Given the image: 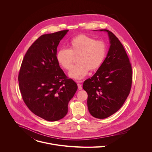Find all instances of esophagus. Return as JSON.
Returning a JSON list of instances; mask_svg holds the SVG:
<instances>
[{"mask_svg":"<svg viewBox=\"0 0 152 152\" xmlns=\"http://www.w3.org/2000/svg\"><path fill=\"white\" fill-rule=\"evenodd\" d=\"M76 82L77 83V86H78V89H79V90H82V85L80 83H81V82H82V81H76Z\"/></svg>","mask_w":152,"mask_h":152,"instance_id":"1","label":"esophagus"}]
</instances>
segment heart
Masks as SVG:
<instances>
[{"label": "heart", "mask_w": 152, "mask_h": 152, "mask_svg": "<svg viewBox=\"0 0 152 152\" xmlns=\"http://www.w3.org/2000/svg\"><path fill=\"white\" fill-rule=\"evenodd\" d=\"M69 49L62 48L56 53V60L64 69L70 70L73 66L75 57L78 64L69 72V76L81 79L87 75L89 70L95 71L102 64L106 53L105 43L95 40L85 34L78 35L69 42Z\"/></svg>", "instance_id": "heart-1"}]
</instances>
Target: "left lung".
<instances>
[{
	"label": "left lung",
	"instance_id": "obj_1",
	"mask_svg": "<svg viewBox=\"0 0 152 152\" xmlns=\"http://www.w3.org/2000/svg\"><path fill=\"white\" fill-rule=\"evenodd\" d=\"M99 31L107 33L110 47L96 73L83 82V88L88 94L90 113L103 119L115 113L124 104L131 89L132 70L124 48L117 37L107 29Z\"/></svg>",
	"mask_w": 152,
	"mask_h": 152
}]
</instances>
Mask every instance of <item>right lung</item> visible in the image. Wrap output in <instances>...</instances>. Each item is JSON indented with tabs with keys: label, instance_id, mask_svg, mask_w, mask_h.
<instances>
[{
	"label": "right lung",
	"instance_id": "right-lung-1",
	"mask_svg": "<svg viewBox=\"0 0 152 152\" xmlns=\"http://www.w3.org/2000/svg\"><path fill=\"white\" fill-rule=\"evenodd\" d=\"M69 30L40 36L28 50L18 75L23 101L36 115L49 121L66 115L68 104L77 90L56 60L57 47Z\"/></svg>",
	"mask_w": 152,
	"mask_h": 152
}]
</instances>
